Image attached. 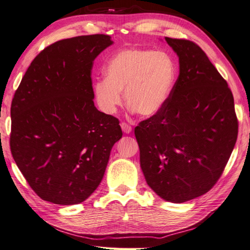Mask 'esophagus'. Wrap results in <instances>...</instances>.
Segmentation results:
<instances>
[{"instance_id":"1","label":"esophagus","mask_w":250,"mask_h":250,"mask_svg":"<svg viewBox=\"0 0 250 250\" xmlns=\"http://www.w3.org/2000/svg\"><path fill=\"white\" fill-rule=\"evenodd\" d=\"M120 126H121V129H123L124 133H125V134H130L132 132V126L130 125H127L125 123H121Z\"/></svg>"}]
</instances>
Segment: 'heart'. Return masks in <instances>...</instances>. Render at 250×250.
<instances>
[{
	"label": "heart",
	"mask_w": 250,
	"mask_h": 250,
	"mask_svg": "<svg viewBox=\"0 0 250 250\" xmlns=\"http://www.w3.org/2000/svg\"><path fill=\"white\" fill-rule=\"evenodd\" d=\"M105 78L94 83L96 102L104 114L113 115L123 104L130 111L151 117L163 110L173 91L176 65L165 52L127 48L115 54L104 68Z\"/></svg>",
	"instance_id": "heart-1"
}]
</instances>
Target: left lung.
Returning <instances> with one entry per match:
<instances>
[{
	"label": "left lung",
	"instance_id": "left-lung-1",
	"mask_svg": "<svg viewBox=\"0 0 250 250\" xmlns=\"http://www.w3.org/2000/svg\"><path fill=\"white\" fill-rule=\"evenodd\" d=\"M180 75L163 110L135 127L140 167L163 200L201 196L221 177L238 137L233 96L226 80L194 42L165 38Z\"/></svg>",
	"mask_w": 250,
	"mask_h": 250
}]
</instances>
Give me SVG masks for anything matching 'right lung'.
<instances>
[{
	"label": "right lung",
	"instance_id": "right-lung-1",
	"mask_svg": "<svg viewBox=\"0 0 250 250\" xmlns=\"http://www.w3.org/2000/svg\"><path fill=\"white\" fill-rule=\"evenodd\" d=\"M107 35L55 42L30 63L11 102L10 150L42 200L76 205L97 189L123 136L119 120L94 104V60Z\"/></svg>",
	"mask_w": 250,
	"mask_h": 250
}]
</instances>
